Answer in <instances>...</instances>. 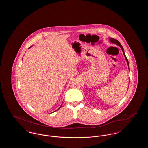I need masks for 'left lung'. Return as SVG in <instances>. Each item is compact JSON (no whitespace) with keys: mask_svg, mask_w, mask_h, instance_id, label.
Listing matches in <instances>:
<instances>
[{"mask_svg":"<svg viewBox=\"0 0 148 148\" xmlns=\"http://www.w3.org/2000/svg\"><path fill=\"white\" fill-rule=\"evenodd\" d=\"M109 40H110V42H112V43H113V44H116L117 45L119 46L121 48V49L122 51H123V54H124V56L125 58V59H126V60H127V64L128 68H129V62H128V60H127V56H125V53H124V49H123V48L122 45H121V44L119 42L118 40H116V39H114V38H110V39H109Z\"/></svg>","mask_w":148,"mask_h":148,"instance_id":"8db88e82","label":"left lung"}]
</instances>
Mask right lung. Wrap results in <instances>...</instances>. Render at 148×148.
I'll list each match as a JSON object with an SVG mask.
<instances>
[{
	"label": "right lung",
	"mask_w": 148,
	"mask_h": 148,
	"mask_svg": "<svg viewBox=\"0 0 148 148\" xmlns=\"http://www.w3.org/2000/svg\"><path fill=\"white\" fill-rule=\"evenodd\" d=\"M30 47H29V48H30ZM60 107H61V106H60Z\"/></svg>",
	"instance_id": "right-lung-1"
}]
</instances>
